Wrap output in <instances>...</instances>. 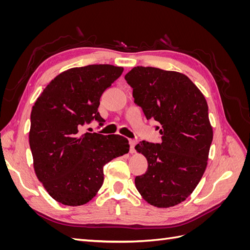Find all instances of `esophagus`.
Listing matches in <instances>:
<instances>
[{
    "label": "esophagus",
    "mask_w": 250,
    "mask_h": 250,
    "mask_svg": "<svg viewBox=\"0 0 250 250\" xmlns=\"http://www.w3.org/2000/svg\"><path fill=\"white\" fill-rule=\"evenodd\" d=\"M135 144H137V142H135L134 140H129V145H130L129 151H130V153H133V152H134V146H135Z\"/></svg>",
    "instance_id": "esophagus-1"
}]
</instances>
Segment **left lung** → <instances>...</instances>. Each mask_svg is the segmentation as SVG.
<instances>
[{
	"label": "left lung",
	"instance_id": "8db88e82",
	"mask_svg": "<svg viewBox=\"0 0 250 250\" xmlns=\"http://www.w3.org/2000/svg\"><path fill=\"white\" fill-rule=\"evenodd\" d=\"M134 102L147 120L161 124L162 142L142 141L135 150L147 158L145 174L134 179L142 197L171 208L190 196L206 171L213 141L206 98L185 74L135 66L125 75Z\"/></svg>",
	"mask_w": 250,
	"mask_h": 250
}]
</instances>
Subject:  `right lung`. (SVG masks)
Returning <instances> with one entry per match:
<instances>
[{
    "instance_id": "add662e5",
    "label": "right lung",
    "mask_w": 250,
    "mask_h": 250,
    "mask_svg": "<svg viewBox=\"0 0 250 250\" xmlns=\"http://www.w3.org/2000/svg\"><path fill=\"white\" fill-rule=\"evenodd\" d=\"M124 69L111 64L72 67L53 79L31 111L29 144L37 178L64 206L87 203L103 185V167L129 151L122 135L82 133L85 123L105 122L98 107L104 90Z\"/></svg>"
}]
</instances>
